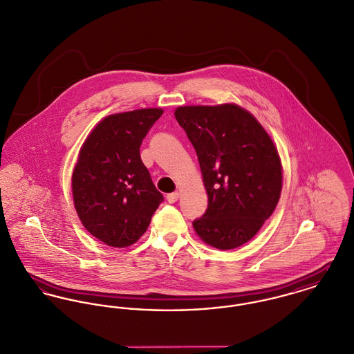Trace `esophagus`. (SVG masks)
Wrapping results in <instances>:
<instances>
[{"label": "esophagus", "instance_id": "obj_1", "mask_svg": "<svg viewBox=\"0 0 354 354\" xmlns=\"http://www.w3.org/2000/svg\"><path fill=\"white\" fill-rule=\"evenodd\" d=\"M178 199H179V192H171L167 195L168 203H175Z\"/></svg>", "mask_w": 354, "mask_h": 354}]
</instances>
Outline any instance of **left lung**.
I'll return each mask as SVG.
<instances>
[{
	"label": "left lung",
	"instance_id": "obj_1",
	"mask_svg": "<svg viewBox=\"0 0 354 354\" xmlns=\"http://www.w3.org/2000/svg\"><path fill=\"white\" fill-rule=\"evenodd\" d=\"M175 118L196 152L209 205L192 221L196 234L221 250L248 243L272 216L281 163L271 137L233 105L180 106Z\"/></svg>",
	"mask_w": 354,
	"mask_h": 354
}]
</instances>
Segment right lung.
Returning a JSON list of instances; mask_svg holds the SVG:
<instances>
[{"instance_id": "1", "label": "right lung", "mask_w": 354, "mask_h": 354, "mask_svg": "<svg viewBox=\"0 0 354 354\" xmlns=\"http://www.w3.org/2000/svg\"><path fill=\"white\" fill-rule=\"evenodd\" d=\"M162 109L104 118L87 137L73 174V196L86 230L113 248L135 244L164 201L140 147Z\"/></svg>"}]
</instances>
